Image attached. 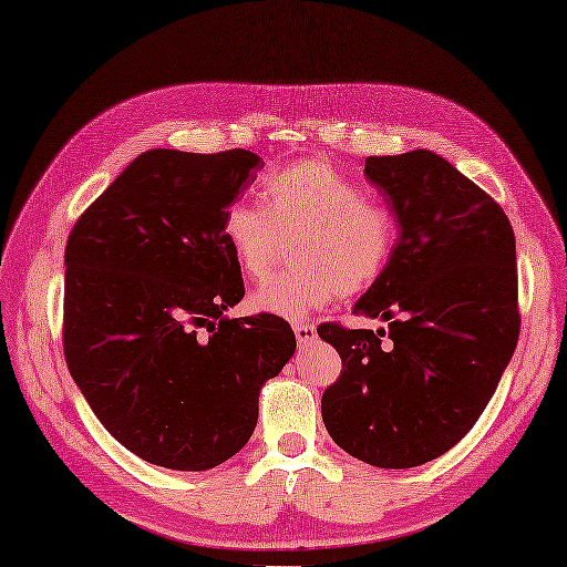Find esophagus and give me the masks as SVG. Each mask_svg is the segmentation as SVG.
<instances>
[{"instance_id":"34e87169","label":"esophagus","mask_w":567,"mask_h":567,"mask_svg":"<svg viewBox=\"0 0 567 567\" xmlns=\"http://www.w3.org/2000/svg\"><path fill=\"white\" fill-rule=\"evenodd\" d=\"M295 336H297L299 347H309V344L316 342L318 332H316V328L311 323H295Z\"/></svg>"}]
</instances>
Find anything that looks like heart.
<instances>
[{
    "label": "heart",
    "instance_id": "obj_1",
    "mask_svg": "<svg viewBox=\"0 0 567 567\" xmlns=\"http://www.w3.org/2000/svg\"><path fill=\"white\" fill-rule=\"evenodd\" d=\"M266 208L237 200L223 215V237L249 278L272 268L282 239L298 235L299 268L260 285L251 307L289 321L323 309L342 295L364 292L381 280L395 251V217L369 200L367 188L323 159H303L270 174Z\"/></svg>",
    "mask_w": 567,
    "mask_h": 567
}]
</instances>
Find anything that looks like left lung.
I'll use <instances>...</instances> for the list:
<instances>
[{
    "instance_id": "left-lung-1",
    "label": "left lung",
    "mask_w": 567,
    "mask_h": 567,
    "mask_svg": "<svg viewBox=\"0 0 567 567\" xmlns=\"http://www.w3.org/2000/svg\"><path fill=\"white\" fill-rule=\"evenodd\" d=\"M400 235L354 313L385 330L326 323L342 373L321 400L344 453L408 470L447 453L486 410L517 336L515 235L503 208L431 151L367 157Z\"/></svg>"
}]
</instances>
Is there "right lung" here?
Returning <instances> with one entry per match:
<instances>
[{
    "instance_id": "right-lung-1",
    "label": "right lung",
    "mask_w": 567,
    "mask_h": 567,
    "mask_svg": "<svg viewBox=\"0 0 567 567\" xmlns=\"http://www.w3.org/2000/svg\"><path fill=\"white\" fill-rule=\"evenodd\" d=\"M264 167L251 151L141 153L66 241L64 357L85 402L141 460L217 467L249 443L258 395L297 350L244 297L223 215Z\"/></svg>"
}]
</instances>
